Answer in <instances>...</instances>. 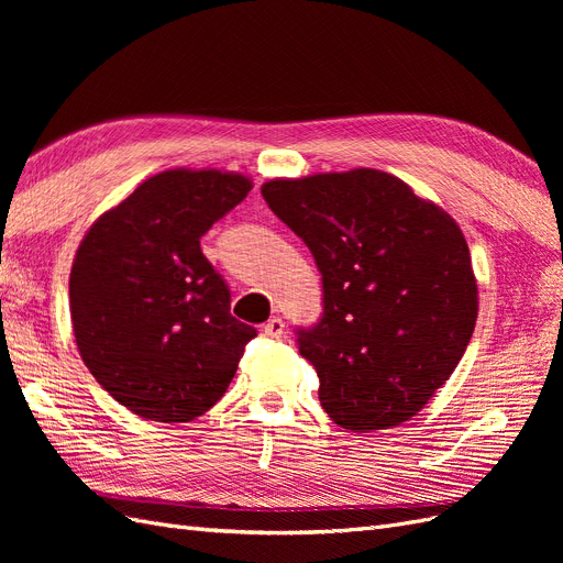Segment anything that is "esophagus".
<instances>
[{
  "mask_svg": "<svg viewBox=\"0 0 563 563\" xmlns=\"http://www.w3.org/2000/svg\"><path fill=\"white\" fill-rule=\"evenodd\" d=\"M265 335L267 338H282L284 335V321L279 317H272L267 323H265Z\"/></svg>",
  "mask_w": 563,
  "mask_h": 563,
  "instance_id": "obj_1",
  "label": "esophagus"
}]
</instances>
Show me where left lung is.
Listing matches in <instances>:
<instances>
[{"label":"left lung","instance_id":"obj_1","mask_svg":"<svg viewBox=\"0 0 563 563\" xmlns=\"http://www.w3.org/2000/svg\"><path fill=\"white\" fill-rule=\"evenodd\" d=\"M261 192L321 275L323 312L294 333L317 368L323 411L354 432L416 416L451 378L476 323L455 220L376 168L269 180Z\"/></svg>","mask_w":563,"mask_h":563}]
</instances>
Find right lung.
Masks as SVG:
<instances>
[{"label": "right lung", "instance_id": "obj_1", "mask_svg": "<svg viewBox=\"0 0 563 563\" xmlns=\"http://www.w3.org/2000/svg\"><path fill=\"white\" fill-rule=\"evenodd\" d=\"M251 180L174 168L145 180L84 236L70 272L77 347L110 397L141 418L187 422L225 395L258 335L199 240Z\"/></svg>", "mask_w": 563, "mask_h": 563}]
</instances>
